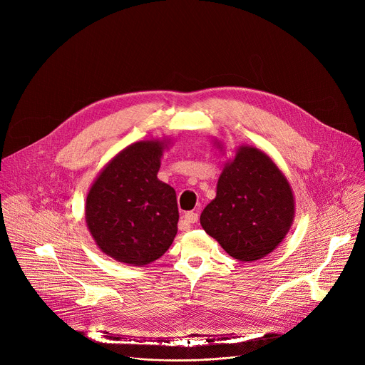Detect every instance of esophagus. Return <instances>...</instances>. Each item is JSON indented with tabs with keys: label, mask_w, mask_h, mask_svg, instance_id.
<instances>
[{
	"label": "esophagus",
	"mask_w": 365,
	"mask_h": 365,
	"mask_svg": "<svg viewBox=\"0 0 365 365\" xmlns=\"http://www.w3.org/2000/svg\"><path fill=\"white\" fill-rule=\"evenodd\" d=\"M197 214L196 212H193V211H190V212H186L185 215H183V220H185V222H187V224H195V222H197Z\"/></svg>",
	"instance_id": "esophagus-1"
}]
</instances>
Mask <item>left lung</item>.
Masks as SVG:
<instances>
[{"mask_svg": "<svg viewBox=\"0 0 365 365\" xmlns=\"http://www.w3.org/2000/svg\"><path fill=\"white\" fill-rule=\"evenodd\" d=\"M293 218L294 197L286 176L266 153L241 145L225 163L200 225L231 257L251 263L283 241Z\"/></svg>", "mask_w": 365, "mask_h": 365, "instance_id": "1", "label": "left lung"}]
</instances>
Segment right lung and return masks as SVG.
I'll use <instances>...</instances> for the list:
<instances>
[{"mask_svg":"<svg viewBox=\"0 0 365 365\" xmlns=\"http://www.w3.org/2000/svg\"><path fill=\"white\" fill-rule=\"evenodd\" d=\"M166 147V140L125 147L102 169L86 196L88 230L102 252L120 263L148 264L176 237V192L158 179Z\"/></svg>","mask_w":365,"mask_h":365,"instance_id":"add662e5","label":"right lung"}]
</instances>
